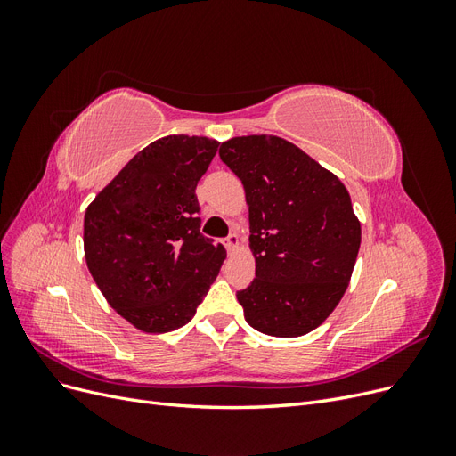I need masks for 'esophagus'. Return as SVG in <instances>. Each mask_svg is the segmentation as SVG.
Segmentation results:
<instances>
[{"instance_id": "34e87169", "label": "esophagus", "mask_w": 456, "mask_h": 456, "mask_svg": "<svg viewBox=\"0 0 456 456\" xmlns=\"http://www.w3.org/2000/svg\"><path fill=\"white\" fill-rule=\"evenodd\" d=\"M226 249H228V253H233L240 247V236L238 233H230V236L226 238Z\"/></svg>"}]
</instances>
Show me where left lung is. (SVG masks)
<instances>
[{
  "mask_svg": "<svg viewBox=\"0 0 456 456\" xmlns=\"http://www.w3.org/2000/svg\"><path fill=\"white\" fill-rule=\"evenodd\" d=\"M218 156L249 205L255 280L238 291L247 323L270 337L320 327L350 283L362 224L338 176L273 134L236 136Z\"/></svg>",
  "mask_w": 456,
  "mask_h": 456,
  "instance_id": "8db88e82",
  "label": "left lung"
}]
</instances>
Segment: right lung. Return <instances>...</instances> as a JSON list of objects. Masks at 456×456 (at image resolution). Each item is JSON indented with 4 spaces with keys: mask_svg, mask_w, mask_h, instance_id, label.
I'll use <instances>...</instances> for the list:
<instances>
[{
    "mask_svg": "<svg viewBox=\"0 0 456 456\" xmlns=\"http://www.w3.org/2000/svg\"><path fill=\"white\" fill-rule=\"evenodd\" d=\"M205 136L169 134L141 150L87 207L84 249L101 293L144 333L186 325L226 258L200 232L198 181L216 154Z\"/></svg>",
    "mask_w": 456,
    "mask_h": 456,
    "instance_id": "right-lung-1",
    "label": "right lung"
}]
</instances>
